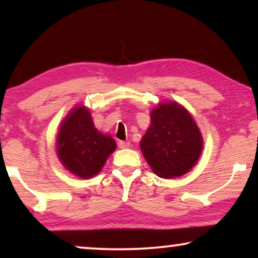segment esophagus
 Listing matches in <instances>:
<instances>
[{
  "instance_id": "obj_1",
  "label": "esophagus",
  "mask_w": 258,
  "mask_h": 258,
  "mask_svg": "<svg viewBox=\"0 0 258 258\" xmlns=\"http://www.w3.org/2000/svg\"><path fill=\"white\" fill-rule=\"evenodd\" d=\"M118 147L121 148V149H126V148L130 147V143L129 142H124V141H121V142L118 143Z\"/></svg>"
}]
</instances>
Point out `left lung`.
<instances>
[{"mask_svg": "<svg viewBox=\"0 0 258 258\" xmlns=\"http://www.w3.org/2000/svg\"><path fill=\"white\" fill-rule=\"evenodd\" d=\"M140 147L155 174L175 178L195 167L203 137L191 114L177 102L168 101L151 110L150 125Z\"/></svg>", "mask_w": 258, "mask_h": 258, "instance_id": "8db88e82", "label": "left lung"}]
</instances>
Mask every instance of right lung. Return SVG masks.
Segmentation results:
<instances>
[{
	"instance_id": "obj_1",
	"label": "right lung",
	"mask_w": 258,
	"mask_h": 258,
	"mask_svg": "<svg viewBox=\"0 0 258 258\" xmlns=\"http://www.w3.org/2000/svg\"><path fill=\"white\" fill-rule=\"evenodd\" d=\"M115 140L95 128L86 105H77L59 124L56 153L63 167L80 178L94 177L114 153Z\"/></svg>"
}]
</instances>
